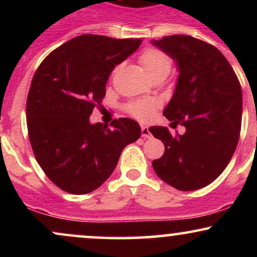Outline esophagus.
Wrapping results in <instances>:
<instances>
[{
  "instance_id": "obj_1",
  "label": "esophagus",
  "mask_w": 257,
  "mask_h": 257,
  "mask_svg": "<svg viewBox=\"0 0 257 257\" xmlns=\"http://www.w3.org/2000/svg\"><path fill=\"white\" fill-rule=\"evenodd\" d=\"M141 135H143L144 139H150L152 137L151 132H150V129H149V126H145V125L141 126Z\"/></svg>"
}]
</instances>
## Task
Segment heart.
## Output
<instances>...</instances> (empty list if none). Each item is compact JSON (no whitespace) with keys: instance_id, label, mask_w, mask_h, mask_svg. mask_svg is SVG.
I'll return each mask as SVG.
<instances>
[{"instance_id":"b5f03b06","label":"heart","mask_w":257,"mask_h":257,"mask_svg":"<svg viewBox=\"0 0 257 257\" xmlns=\"http://www.w3.org/2000/svg\"><path fill=\"white\" fill-rule=\"evenodd\" d=\"M140 63L152 79L156 77H167L172 70V59L159 49H146L140 55ZM158 102L156 100H139L128 106V111L139 119L147 120L152 117Z\"/></svg>"}]
</instances>
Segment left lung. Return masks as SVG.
Returning <instances> with one entry per match:
<instances>
[{
	"label": "left lung",
	"instance_id": "8db88e82",
	"mask_svg": "<svg viewBox=\"0 0 257 257\" xmlns=\"http://www.w3.org/2000/svg\"><path fill=\"white\" fill-rule=\"evenodd\" d=\"M151 43L175 61L179 77L163 114L170 126H151L166 151L152 162L157 175L180 191L205 187L225 170L239 140L241 88L227 59L211 44L186 35Z\"/></svg>",
	"mask_w": 257,
	"mask_h": 257
}]
</instances>
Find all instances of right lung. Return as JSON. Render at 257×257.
I'll return each mask as SVG.
<instances>
[{
    "label": "right lung",
    "instance_id": "1",
    "mask_svg": "<svg viewBox=\"0 0 257 257\" xmlns=\"http://www.w3.org/2000/svg\"><path fill=\"white\" fill-rule=\"evenodd\" d=\"M140 43L138 38L82 35L38 66L26 101L29 138L40 167L61 190L72 194L96 190L114 170L123 149L140 138L134 119H114L112 128L89 120L104 99L112 70Z\"/></svg>",
    "mask_w": 257,
    "mask_h": 257
}]
</instances>
